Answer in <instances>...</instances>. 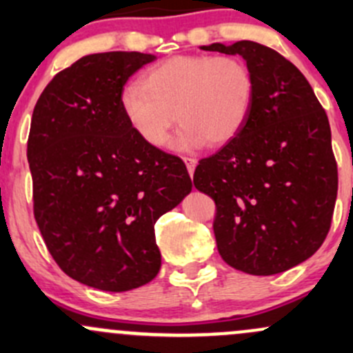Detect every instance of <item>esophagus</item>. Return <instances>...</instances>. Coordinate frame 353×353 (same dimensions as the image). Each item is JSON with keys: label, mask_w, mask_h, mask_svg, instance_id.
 Instances as JSON below:
<instances>
[{"label": "esophagus", "mask_w": 353, "mask_h": 353, "mask_svg": "<svg viewBox=\"0 0 353 353\" xmlns=\"http://www.w3.org/2000/svg\"><path fill=\"white\" fill-rule=\"evenodd\" d=\"M184 163H186L188 167V172H190V176H193L194 174V169H196V159H191V157H184Z\"/></svg>", "instance_id": "esophagus-1"}]
</instances>
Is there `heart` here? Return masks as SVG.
<instances>
[{
    "label": "heart",
    "mask_w": 353,
    "mask_h": 353,
    "mask_svg": "<svg viewBox=\"0 0 353 353\" xmlns=\"http://www.w3.org/2000/svg\"><path fill=\"white\" fill-rule=\"evenodd\" d=\"M254 74L237 56L181 54L150 66L121 94V108L134 133L162 147L174 123L176 147H222L244 128L254 102Z\"/></svg>",
    "instance_id": "1"
}]
</instances>
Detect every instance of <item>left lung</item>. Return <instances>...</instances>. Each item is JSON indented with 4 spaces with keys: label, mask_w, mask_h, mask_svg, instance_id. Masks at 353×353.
<instances>
[{
    "label": "left lung",
    "mask_w": 353,
    "mask_h": 353,
    "mask_svg": "<svg viewBox=\"0 0 353 353\" xmlns=\"http://www.w3.org/2000/svg\"><path fill=\"white\" fill-rule=\"evenodd\" d=\"M199 49L243 56L256 83L241 133L194 170L196 190L215 201L216 248L249 275L282 273L328 236L338 191L328 116L304 74L273 49L252 41Z\"/></svg>",
    "instance_id": "1"
}]
</instances>
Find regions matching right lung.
<instances>
[{
  "label": "right lung",
  "mask_w": 353,
  "mask_h": 353,
  "mask_svg": "<svg viewBox=\"0 0 353 353\" xmlns=\"http://www.w3.org/2000/svg\"><path fill=\"white\" fill-rule=\"evenodd\" d=\"M154 59L137 51L83 56L49 81L32 114L35 222L59 268L99 290L155 279V222L193 188L183 160L145 143L121 108L128 78Z\"/></svg>",
  "instance_id": "obj_1"
}]
</instances>
